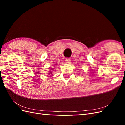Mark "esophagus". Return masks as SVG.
Wrapping results in <instances>:
<instances>
[{"label": "esophagus", "instance_id": "34e87169", "mask_svg": "<svg viewBox=\"0 0 125 125\" xmlns=\"http://www.w3.org/2000/svg\"><path fill=\"white\" fill-rule=\"evenodd\" d=\"M65 61H66V62L67 63H70V62H71V59H70V58H67L65 59Z\"/></svg>", "mask_w": 125, "mask_h": 125}]
</instances>
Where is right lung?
Segmentation results:
<instances>
[{
    "label": "right lung",
    "instance_id": "right-lung-1",
    "mask_svg": "<svg viewBox=\"0 0 125 125\" xmlns=\"http://www.w3.org/2000/svg\"><path fill=\"white\" fill-rule=\"evenodd\" d=\"M52 73V72L51 70L49 71V73H48V75H50V77H52V75H53V73Z\"/></svg>",
    "mask_w": 125,
    "mask_h": 125
}]
</instances>
